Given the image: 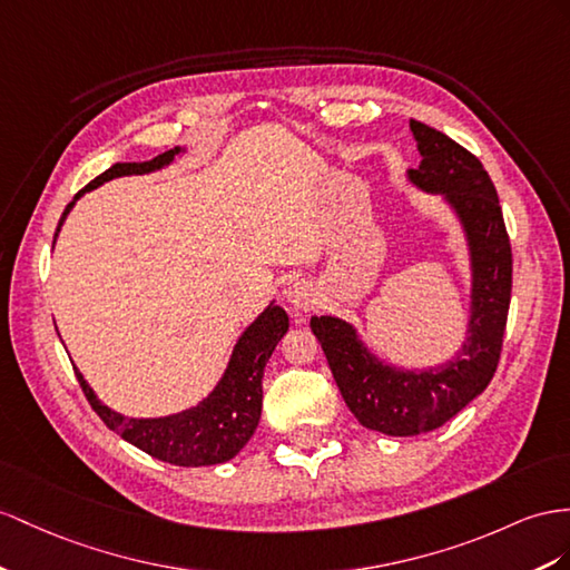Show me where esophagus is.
Here are the masks:
<instances>
[{
  "instance_id": "obj_1",
  "label": "esophagus",
  "mask_w": 570,
  "mask_h": 570,
  "mask_svg": "<svg viewBox=\"0 0 570 570\" xmlns=\"http://www.w3.org/2000/svg\"><path fill=\"white\" fill-rule=\"evenodd\" d=\"M286 301L291 303V308H294V311L311 308V305L315 303L313 284H308V282H294V284L286 288Z\"/></svg>"
}]
</instances>
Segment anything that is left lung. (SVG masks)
<instances>
[{"label":"left lung","instance_id":"left-lung-1","mask_svg":"<svg viewBox=\"0 0 570 570\" xmlns=\"http://www.w3.org/2000/svg\"><path fill=\"white\" fill-rule=\"evenodd\" d=\"M421 166L410 180L445 195L472 253V317L460 354L431 371H397L368 354L340 317L311 320L342 397L363 426L385 435H419L443 426L487 390L503 348L513 288V253L499 195L481 160L424 122H410Z\"/></svg>","mask_w":570,"mask_h":570}]
</instances>
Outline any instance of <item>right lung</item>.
Returning a JSON list of instances; mask_svg holds the SVG:
<instances>
[{"label": "right lung", "mask_w": 570, "mask_h": 570, "mask_svg": "<svg viewBox=\"0 0 570 570\" xmlns=\"http://www.w3.org/2000/svg\"><path fill=\"white\" fill-rule=\"evenodd\" d=\"M180 154L178 146L175 149L158 154L144 164H115L106 173H100L86 185L77 197L67 204V209L57 224L60 230L65 216L75 207V202L86 193V189H96L120 175H141L168 166ZM57 236V233H55ZM288 330V315L279 305H269L255 323L243 332L228 368L216 385L212 395L199 402L193 410H185L180 414L164 416V419H127L118 412L108 410L100 404L94 395L89 383L77 371V381L83 390L86 400L94 406V412L104 419V424L112 431H118L127 443L137 445L139 450L149 452L151 458L164 460L178 466H207V464H222L238 452L250 441L262 414V375L274 352Z\"/></svg>", "instance_id": "1"}]
</instances>
